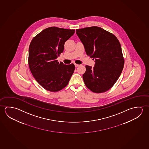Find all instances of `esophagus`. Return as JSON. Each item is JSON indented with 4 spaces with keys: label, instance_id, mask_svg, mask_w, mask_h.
I'll list each match as a JSON object with an SVG mask.
<instances>
[{
    "label": "esophagus",
    "instance_id": "34e87169",
    "mask_svg": "<svg viewBox=\"0 0 149 149\" xmlns=\"http://www.w3.org/2000/svg\"><path fill=\"white\" fill-rule=\"evenodd\" d=\"M74 65H75V67H78V66H79L80 65H79V64H74Z\"/></svg>",
    "mask_w": 149,
    "mask_h": 149
}]
</instances>
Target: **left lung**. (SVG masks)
I'll return each instance as SVG.
<instances>
[{"mask_svg": "<svg viewBox=\"0 0 149 149\" xmlns=\"http://www.w3.org/2000/svg\"><path fill=\"white\" fill-rule=\"evenodd\" d=\"M87 54L95 60L93 68L86 65L83 78L86 86L93 93H102L112 88L124 65L121 46L116 37L101 27L76 29Z\"/></svg>", "mask_w": 149, "mask_h": 149, "instance_id": "obj_1", "label": "left lung"}]
</instances>
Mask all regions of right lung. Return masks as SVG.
<instances>
[{
	"label": "right lung",
	"mask_w": 149,
	"mask_h": 149,
	"mask_svg": "<svg viewBox=\"0 0 149 149\" xmlns=\"http://www.w3.org/2000/svg\"><path fill=\"white\" fill-rule=\"evenodd\" d=\"M75 29L48 27L33 38L29 50V65L36 81L46 90L56 92L68 85L74 64L65 65L56 58L63 52L64 43Z\"/></svg>",
	"instance_id": "add662e5"
}]
</instances>
